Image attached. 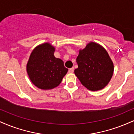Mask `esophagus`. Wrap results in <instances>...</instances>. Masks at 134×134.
Wrapping results in <instances>:
<instances>
[{"mask_svg":"<svg viewBox=\"0 0 134 134\" xmlns=\"http://www.w3.org/2000/svg\"><path fill=\"white\" fill-rule=\"evenodd\" d=\"M74 70V67H72V68L69 69V73H73Z\"/></svg>","mask_w":134,"mask_h":134,"instance_id":"esophagus-1","label":"esophagus"}]
</instances>
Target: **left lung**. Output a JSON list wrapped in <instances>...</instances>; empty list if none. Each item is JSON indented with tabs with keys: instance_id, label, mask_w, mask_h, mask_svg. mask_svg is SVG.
Listing matches in <instances>:
<instances>
[{
	"instance_id": "left-lung-1",
	"label": "left lung",
	"mask_w": 134,
	"mask_h": 134,
	"mask_svg": "<svg viewBox=\"0 0 134 134\" xmlns=\"http://www.w3.org/2000/svg\"><path fill=\"white\" fill-rule=\"evenodd\" d=\"M76 62L78 68L75 69V74L89 90H102L111 80L114 66L107 50L100 44L89 43L79 50Z\"/></svg>"
}]
</instances>
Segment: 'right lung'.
<instances>
[{
  "label": "right lung",
  "mask_w": 134,
  "mask_h": 134,
  "mask_svg": "<svg viewBox=\"0 0 134 134\" xmlns=\"http://www.w3.org/2000/svg\"><path fill=\"white\" fill-rule=\"evenodd\" d=\"M54 52L55 48L48 43L40 44L31 52L27 62L29 77L41 90L57 87L68 71L62 60L55 57Z\"/></svg>",
  "instance_id": "obj_1"
}]
</instances>
